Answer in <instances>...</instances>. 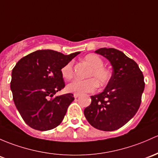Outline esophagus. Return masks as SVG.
Listing matches in <instances>:
<instances>
[{
  "mask_svg": "<svg viewBox=\"0 0 158 158\" xmlns=\"http://www.w3.org/2000/svg\"><path fill=\"white\" fill-rule=\"evenodd\" d=\"M79 95H80L79 94H76V93H75V94H73V97L75 98H77L79 97Z\"/></svg>",
  "mask_w": 158,
  "mask_h": 158,
  "instance_id": "1",
  "label": "esophagus"
}]
</instances>
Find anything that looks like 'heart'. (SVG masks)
I'll return each mask as SVG.
<instances>
[{
  "mask_svg": "<svg viewBox=\"0 0 158 158\" xmlns=\"http://www.w3.org/2000/svg\"><path fill=\"white\" fill-rule=\"evenodd\" d=\"M86 64L90 66V70L87 74V79H74L68 84L67 90L76 94L92 92L96 89L97 86L104 87L110 80L111 73L107 68L104 67V61L99 56L90 54L84 58ZM61 74L66 79H70L73 76V64L69 62L63 66Z\"/></svg>",
  "mask_w": 158,
  "mask_h": 158,
  "instance_id": "obj_1",
  "label": "heart"
}]
</instances>
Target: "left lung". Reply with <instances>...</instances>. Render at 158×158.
Instances as JSON below:
<instances>
[{
	"mask_svg": "<svg viewBox=\"0 0 158 158\" xmlns=\"http://www.w3.org/2000/svg\"><path fill=\"white\" fill-rule=\"evenodd\" d=\"M95 53L108 60L113 73L104 90L91 96L92 103L84 110L85 117L95 129L117 130L129 122L140 107L144 76L135 61L119 50L103 48Z\"/></svg>",
	"mask_w": 158,
	"mask_h": 158,
	"instance_id": "8db88e82",
	"label": "left lung"
}]
</instances>
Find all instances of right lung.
<instances>
[{
    "mask_svg": "<svg viewBox=\"0 0 158 158\" xmlns=\"http://www.w3.org/2000/svg\"><path fill=\"white\" fill-rule=\"evenodd\" d=\"M79 54L64 55L53 50H39L19 60L12 70L13 99L28 126L47 131L60 124L69 104L71 93L54 96L65 87L61 69Z\"/></svg>",
    "mask_w": 158,
    "mask_h": 158,
    "instance_id": "1",
    "label": "right lung"
}]
</instances>
